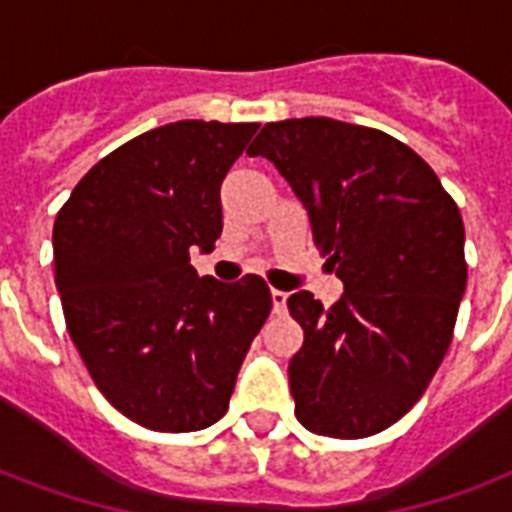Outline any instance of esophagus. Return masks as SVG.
Returning a JSON list of instances; mask_svg holds the SVG:
<instances>
[{
    "instance_id": "1",
    "label": "esophagus",
    "mask_w": 512,
    "mask_h": 512,
    "mask_svg": "<svg viewBox=\"0 0 512 512\" xmlns=\"http://www.w3.org/2000/svg\"><path fill=\"white\" fill-rule=\"evenodd\" d=\"M287 292L284 289H271V300H273V313H284L287 311Z\"/></svg>"
}]
</instances>
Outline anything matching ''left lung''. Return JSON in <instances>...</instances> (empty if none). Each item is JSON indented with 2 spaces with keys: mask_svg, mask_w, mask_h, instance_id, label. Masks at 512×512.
<instances>
[{
  "mask_svg": "<svg viewBox=\"0 0 512 512\" xmlns=\"http://www.w3.org/2000/svg\"><path fill=\"white\" fill-rule=\"evenodd\" d=\"M247 154L287 177L345 284L329 311L311 292L287 300L305 335L289 361L297 420L316 436H374L420 401L452 342L468 284L460 209L425 159L361 124L271 122Z\"/></svg>",
  "mask_w": 512,
  "mask_h": 512,
  "instance_id": "obj_1",
  "label": "left lung"
}]
</instances>
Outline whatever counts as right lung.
Masks as SVG:
<instances>
[{
  "label": "right lung",
  "mask_w": 512,
  "mask_h": 512,
  "mask_svg": "<svg viewBox=\"0 0 512 512\" xmlns=\"http://www.w3.org/2000/svg\"><path fill=\"white\" fill-rule=\"evenodd\" d=\"M257 124L185 119L103 156L52 228L68 335L92 382L127 420L156 433L215 425L273 308L247 273L199 279L191 247L215 249L220 183Z\"/></svg>",
  "instance_id": "add662e5"
}]
</instances>
